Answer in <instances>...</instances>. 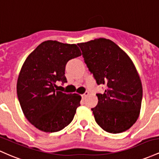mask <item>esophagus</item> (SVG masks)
Returning a JSON list of instances; mask_svg holds the SVG:
<instances>
[{"label": "esophagus", "instance_id": "esophagus-1", "mask_svg": "<svg viewBox=\"0 0 159 159\" xmlns=\"http://www.w3.org/2000/svg\"><path fill=\"white\" fill-rule=\"evenodd\" d=\"M89 93L88 92H85L84 94H82V98H83V99H85V98H86V97H87V96L89 95Z\"/></svg>", "mask_w": 159, "mask_h": 159}]
</instances>
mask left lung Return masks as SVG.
Masks as SVG:
<instances>
[{
  "label": "left lung",
  "instance_id": "obj_1",
  "mask_svg": "<svg viewBox=\"0 0 159 159\" xmlns=\"http://www.w3.org/2000/svg\"><path fill=\"white\" fill-rule=\"evenodd\" d=\"M78 46L97 84L107 87L103 94H96L98 102L92 109L96 122L109 133L127 131L140 116L143 97L141 80L132 60L109 39Z\"/></svg>",
  "mask_w": 159,
  "mask_h": 159
}]
</instances>
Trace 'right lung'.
Here are the masks:
<instances>
[{
    "label": "right lung",
    "mask_w": 159,
    "mask_h": 159,
    "mask_svg": "<svg viewBox=\"0 0 159 159\" xmlns=\"http://www.w3.org/2000/svg\"><path fill=\"white\" fill-rule=\"evenodd\" d=\"M80 56L76 44L46 40L25 61L17 80L18 98L25 116L40 131L57 132L72 122L81 96L58 91L56 83H67L66 64Z\"/></svg>",
    "instance_id": "obj_1"
}]
</instances>
